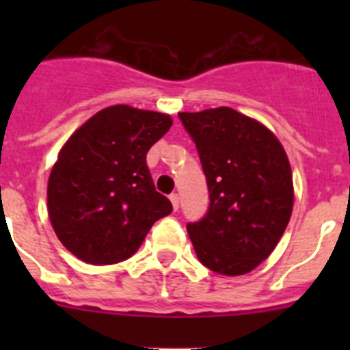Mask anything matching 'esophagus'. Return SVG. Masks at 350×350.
<instances>
[{
  "mask_svg": "<svg viewBox=\"0 0 350 350\" xmlns=\"http://www.w3.org/2000/svg\"><path fill=\"white\" fill-rule=\"evenodd\" d=\"M178 200H180V198H178L177 193H172V194H170V202H172L173 210H178Z\"/></svg>",
  "mask_w": 350,
  "mask_h": 350,
  "instance_id": "34e87169",
  "label": "esophagus"
}]
</instances>
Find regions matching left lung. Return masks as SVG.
I'll list each match as a JSON object with an SVG mask.
<instances>
[{
	"instance_id": "left-lung-1",
	"label": "left lung",
	"mask_w": 350,
	"mask_h": 350,
	"mask_svg": "<svg viewBox=\"0 0 350 350\" xmlns=\"http://www.w3.org/2000/svg\"><path fill=\"white\" fill-rule=\"evenodd\" d=\"M208 185L203 219L187 224L198 259L221 275L254 270L277 247L293 212L289 159L273 133L233 108L178 113Z\"/></svg>"
}]
</instances>
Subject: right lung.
Listing matches in <instances>:
<instances>
[{
	"label": "right lung",
	"mask_w": 350,
	"mask_h": 350,
	"mask_svg": "<svg viewBox=\"0 0 350 350\" xmlns=\"http://www.w3.org/2000/svg\"><path fill=\"white\" fill-rule=\"evenodd\" d=\"M166 113L108 107L61 148L49 177L52 228L71 254L91 265L131 258L156 221L172 213L157 193L147 152L170 129Z\"/></svg>",
	"instance_id": "add662e5"
}]
</instances>
